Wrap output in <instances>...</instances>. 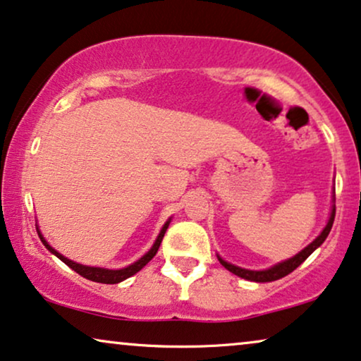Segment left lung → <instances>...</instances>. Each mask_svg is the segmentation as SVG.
Listing matches in <instances>:
<instances>
[{
	"label": "left lung",
	"instance_id": "left-lung-1",
	"mask_svg": "<svg viewBox=\"0 0 361 361\" xmlns=\"http://www.w3.org/2000/svg\"><path fill=\"white\" fill-rule=\"evenodd\" d=\"M334 221H335V205L331 207V212H330V219L329 222H326V226L324 231H322L320 235H318L315 240H313L310 245H307L305 249H303L302 252H298L297 255L292 257V259L285 260V262H280V264L270 267V269L267 270H247V269H240V267L237 265H232L228 264V262H226L224 259H221V257L217 255V259L221 264L226 267V269L228 270V272L235 274L238 275V277L245 279V280H250V282H274V280H279L285 277V275H288L290 272H293L295 269H297L298 265L303 264L308 259V255H312L313 250H317L318 247L322 245V243L325 242V238L329 237V233L331 231V226H334Z\"/></svg>",
	"mask_w": 361,
	"mask_h": 361
}]
</instances>
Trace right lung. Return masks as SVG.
I'll return each instance as SVG.
<instances>
[{
  "label": "right lung",
  "instance_id": "add662e5",
  "mask_svg": "<svg viewBox=\"0 0 361 361\" xmlns=\"http://www.w3.org/2000/svg\"><path fill=\"white\" fill-rule=\"evenodd\" d=\"M169 224H171V219H169V221H167L166 224H164L161 233H159L157 238H156V242H154V245L151 247V250H149L146 255H142L137 262H134V264L128 265V267H126V269H119V270L101 269V267H87V265L78 264V262L69 260V259H66V257H64V255H61L58 250H54L53 247H51L49 243L44 240V237L41 235V232L37 231V227H36V231H37V235H39V238H41V242H43L44 245H46V249H48V250L51 252V254H54L56 257H58L59 260H63L64 264H66V265L69 267V269H73L74 272L81 275V277L87 279V280H92V282H97V283H119V282H123V280H126V279L133 277V275L137 274L139 270L142 269V267L147 264V262L152 260V257L157 254L159 247H161V242H162V238H164V233H166L167 227H169Z\"/></svg>",
  "mask_w": 361,
  "mask_h": 361
}]
</instances>
